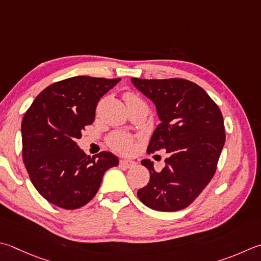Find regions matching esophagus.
I'll list each match as a JSON object with an SVG mask.
<instances>
[{
  "mask_svg": "<svg viewBox=\"0 0 261 261\" xmlns=\"http://www.w3.org/2000/svg\"><path fill=\"white\" fill-rule=\"evenodd\" d=\"M135 165H136L135 161H131V160H121L120 161V166L123 168H131Z\"/></svg>",
  "mask_w": 261,
  "mask_h": 261,
  "instance_id": "34e87169",
  "label": "esophagus"
}]
</instances>
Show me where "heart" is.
Listing matches in <instances>:
<instances>
[{"mask_svg":"<svg viewBox=\"0 0 261 261\" xmlns=\"http://www.w3.org/2000/svg\"><path fill=\"white\" fill-rule=\"evenodd\" d=\"M138 97L134 94H125L124 99L130 100V99H137ZM109 145L113 148L114 150L120 151V152H127L132 149V145H134V140L130 136L125 134H122V132H115V134L112 135L109 138Z\"/></svg>","mask_w":261,"mask_h":261,"instance_id":"obj_1","label":"heart"}]
</instances>
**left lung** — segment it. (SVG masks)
Segmentation results:
<instances>
[{
    "label": "left lung",
    "instance_id": "1",
    "mask_svg": "<svg viewBox=\"0 0 261 261\" xmlns=\"http://www.w3.org/2000/svg\"><path fill=\"white\" fill-rule=\"evenodd\" d=\"M138 90L155 104L161 123L147 148L148 154L165 149V167L141 161L149 182L137 192L154 211L176 212L188 207L213 178L225 144L221 110L201 87L186 79L131 78Z\"/></svg>",
    "mask_w": 261,
    "mask_h": 261
}]
</instances>
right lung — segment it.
<instances>
[{
	"label": "right lung",
	"mask_w": 261,
	"mask_h": 261,
	"mask_svg": "<svg viewBox=\"0 0 261 261\" xmlns=\"http://www.w3.org/2000/svg\"><path fill=\"white\" fill-rule=\"evenodd\" d=\"M120 80L78 75L58 81L24 113L22 160L30 181L48 202L64 209L85 206L98 191L104 173L119 165L110 151L87 156L75 140L94 122L98 100Z\"/></svg>",
	"instance_id": "obj_1"
}]
</instances>
